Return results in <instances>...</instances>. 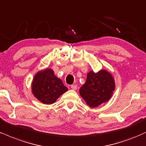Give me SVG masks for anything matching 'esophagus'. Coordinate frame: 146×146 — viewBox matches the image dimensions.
Masks as SVG:
<instances>
[{
  "label": "esophagus",
  "instance_id": "obj_1",
  "mask_svg": "<svg viewBox=\"0 0 146 146\" xmlns=\"http://www.w3.org/2000/svg\"><path fill=\"white\" fill-rule=\"evenodd\" d=\"M71 89H73V90H77V88H78V86H77V85H71Z\"/></svg>",
  "mask_w": 146,
  "mask_h": 146
}]
</instances>
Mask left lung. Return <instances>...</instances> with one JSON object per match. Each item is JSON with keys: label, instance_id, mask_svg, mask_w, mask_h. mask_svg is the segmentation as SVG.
I'll return each instance as SVG.
<instances>
[{"label": "left lung", "instance_id": "8db88e82", "mask_svg": "<svg viewBox=\"0 0 146 146\" xmlns=\"http://www.w3.org/2000/svg\"><path fill=\"white\" fill-rule=\"evenodd\" d=\"M115 87V80L110 72L104 69L97 73L91 71L80 88V94L88 105L96 108L111 99Z\"/></svg>", "mask_w": 146, "mask_h": 146}]
</instances>
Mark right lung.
Segmentation results:
<instances>
[{
  "mask_svg": "<svg viewBox=\"0 0 146 146\" xmlns=\"http://www.w3.org/2000/svg\"><path fill=\"white\" fill-rule=\"evenodd\" d=\"M31 88L33 95L46 105L53 104L60 96L68 90L51 68L37 72L33 78Z\"/></svg>",
  "mask_w": 146,
  "mask_h": 146,
  "instance_id": "1",
  "label": "right lung"
}]
</instances>
